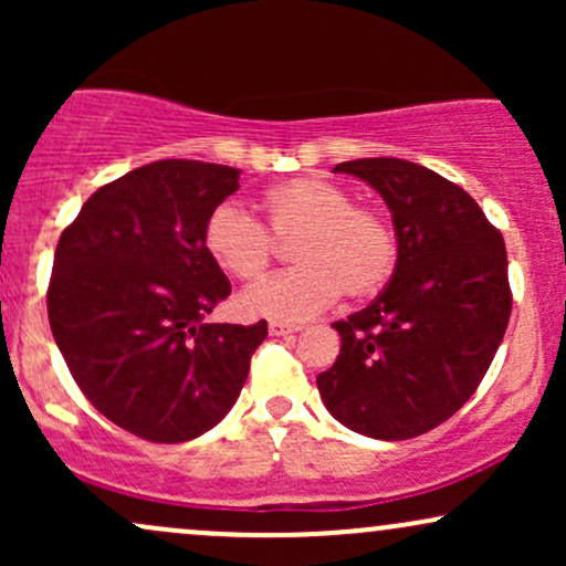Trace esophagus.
<instances>
[{
  "mask_svg": "<svg viewBox=\"0 0 566 566\" xmlns=\"http://www.w3.org/2000/svg\"><path fill=\"white\" fill-rule=\"evenodd\" d=\"M269 333L271 335H292V333H301V324H290V322H269Z\"/></svg>",
  "mask_w": 566,
  "mask_h": 566,
  "instance_id": "obj_1",
  "label": "esophagus"
}]
</instances>
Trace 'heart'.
I'll return each instance as SVG.
<instances>
[{"mask_svg":"<svg viewBox=\"0 0 566 566\" xmlns=\"http://www.w3.org/2000/svg\"><path fill=\"white\" fill-rule=\"evenodd\" d=\"M263 223L233 201L216 207L205 223V250L223 274L242 282L263 276L276 239H294L295 271L265 279L239 295L244 316L303 322L333 305L346 290L365 301L394 276L399 237L391 220L356 207L343 186L316 175L287 178L265 188L258 201Z\"/></svg>","mask_w":566,"mask_h":566,"instance_id":"obj_1","label":"heart"}]
</instances>
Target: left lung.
<instances>
[{"label":"left lung","mask_w":566,"mask_h":566,"mask_svg":"<svg viewBox=\"0 0 566 566\" xmlns=\"http://www.w3.org/2000/svg\"><path fill=\"white\" fill-rule=\"evenodd\" d=\"M380 193L399 261L367 308L335 322L340 354L316 378L350 431L399 441L452 418L495 359L511 316L505 242L460 186L415 161H340Z\"/></svg>","instance_id":"1"}]
</instances>
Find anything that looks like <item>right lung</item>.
Masks as SVG:
<instances>
[{"label": "right lung", "instance_id": "right-lung-1", "mask_svg": "<svg viewBox=\"0 0 566 566\" xmlns=\"http://www.w3.org/2000/svg\"><path fill=\"white\" fill-rule=\"evenodd\" d=\"M237 167L161 159L82 205L55 250L50 329L76 386L135 437L197 439L239 399L269 324H205L231 282L205 250Z\"/></svg>", "mask_w": 566, "mask_h": 566}]
</instances>
